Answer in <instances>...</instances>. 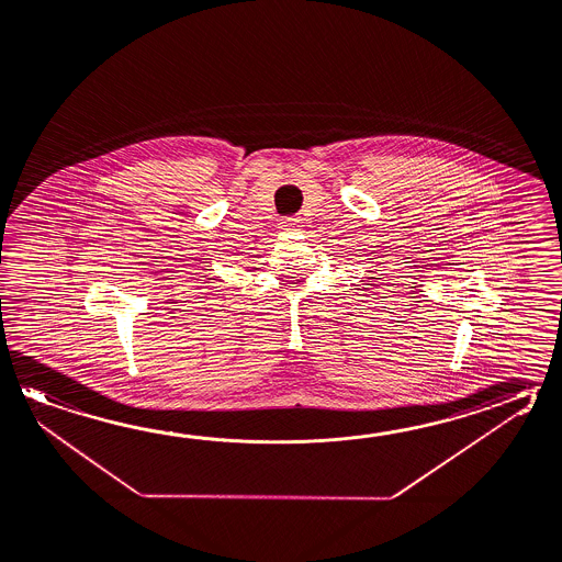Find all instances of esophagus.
Returning <instances> with one entry per match:
<instances>
[{"mask_svg":"<svg viewBox=\"0 0 562 562\" xmlns=\"http://www.w3.org/2000/svg\"><path fill=\"white\" fill-rule=\"evenodd\" d=\"M300 226V220L294 218V216H290V218H284L282 222H280V228L282 229H294L299 228Z\"/></svg>","mask_w":562,"mask_h":562,"instance_id":"34e87169","label":"esophagus"}]
</instances>
